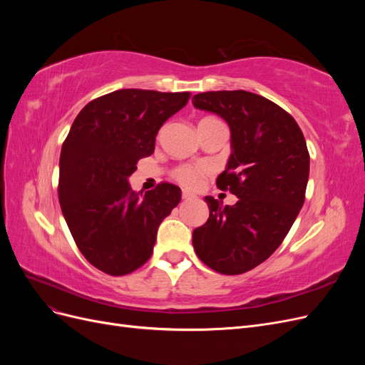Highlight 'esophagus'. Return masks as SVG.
<instances>
[{
	"label": "esophagus",
	"mask_w": 365,
	"mask_h": 365,
	"mask_svg": "<svg viewBox=\"0 0 365 365\" xmlns=\"http://www.w3.org/2000/svg\"><path fill=\"white\" fill-rule=\"evenodd\" d=\"M182 200H184V201L195 200V195H192V193H189V192H182Z\"/></svg>",
	"instance_id": "34e87169"
}]
</instances>
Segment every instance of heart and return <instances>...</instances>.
I'll use <instances>...</instances> for the list:
<instances>
[{
  "instance_id": "b5f03b06",
  "label": "heart",
  "mask_w": 365,
  "mask_h": 365,
  "mask_svg": "<svg viewBox=\"0 0 365 365\" xmlns=\"http://www.w3.org/2000/svg\"><path fill=\"white\" fill-rule=\"evenodd\" d=\"M204 120H212V118H204ZM210 172H212V169H210L207 164H196V165L184 164L173 170V178L180 184L193 189V187H197L201 184L204 176L208 175Z\"/></svg>"
}]
</instances>
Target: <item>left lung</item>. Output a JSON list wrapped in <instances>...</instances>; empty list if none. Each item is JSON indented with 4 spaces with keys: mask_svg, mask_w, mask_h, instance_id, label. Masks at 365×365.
<instances>
[{
    "mask_svg": "<svg viewBox=\"0 0 365 365\" xmlns=\"http://www.w3.org/2000/svg\"><path fill=\"white\" fill-rule=\"evenodd\" d=\"M193 106L222 117L231 130V155L216 185L239 200L222 207L205 196L208 220L193 231L195 251L207 267L236 275L280 247L304 204L309 152L291 114L244 90L208 91Z\"/></svg>",
    "mask_w": 365,
    "mask_h": 365,
    "instance_id": "obj_1",
    "label": "left lung"
}]
</instances>
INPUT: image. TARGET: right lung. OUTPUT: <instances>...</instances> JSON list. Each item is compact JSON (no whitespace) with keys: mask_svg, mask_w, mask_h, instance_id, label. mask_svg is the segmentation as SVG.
Segmentation results:
<instances>
[{"mask_svg":"<svg viewBox=\"0 0 365 365\" xmlns=\"http://www.w3.org/2000/svg\"><path fill=\"white\" fill-rule=\"evenodd\" d=\"M190 93L118 90L94 98L73 121L59 160V202L83 257L109 275H126L153 252L161 220L181 201L178 185L145 195L128 182L137 161Z\"/></svg>","mask_w":365,"mask_h":365,"instance_id":"add662e5","label":"right lung"}]
</instances>
